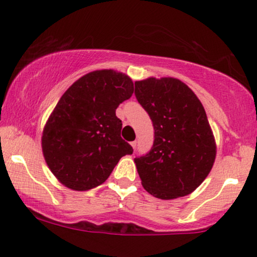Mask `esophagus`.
<instances>
[{"instance_id": "1", "label": "esophagus", "mask_w": 257, "mask_h": 257, "mask_svg": "<svg viewBox=\"0 0 257 257\" xmlns=\"http://www.w3.org/2000/svg\"><path fill=\"white\" fill-rule=\"evenodd\" d=\"M137 144H138V141H132V143H131V145L134 150H135V147H137Z\"/></svg>"}]
</instances>
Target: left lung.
I'll list each match as a JSON object with an SVG mask.
<instances>
[{
  "instance_id": "1",
  "label": "left lung",
  "mask_w": 257,
  "mask_h": 257,
  "mask_svg": "<svg viewBox=\"0 0 257 257\" xmlns=\"http://www.w3.org/2000/svg\"><path fill=\"white\" fill-rule=\"evenodd\" d=\"M135 96L155 129L151 150L134 159L141 184L161 199L187 196L204 181L216 156L202 102L176 78L135 82Z\"/></svg>"
}]
</instances>
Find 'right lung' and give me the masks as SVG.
<instances>
[{"label": "right lung", "instance_id": "right-lung-1", "mask_svg": "<svg viewBox=\"0 0 257 257\" xmlns=\"http://www.w3.org/2000/svg\"><path fill=\"white\" fill-rule=\"evenodd\" d=\"M133 93L132 79L113 70L88 73L65 91L42 137L44 159L61 184L90 190L106 181L123 156L132 155L116 108Z\"/></svg>", "mask_w": 257, "mask_h": 257}]
</instances>
